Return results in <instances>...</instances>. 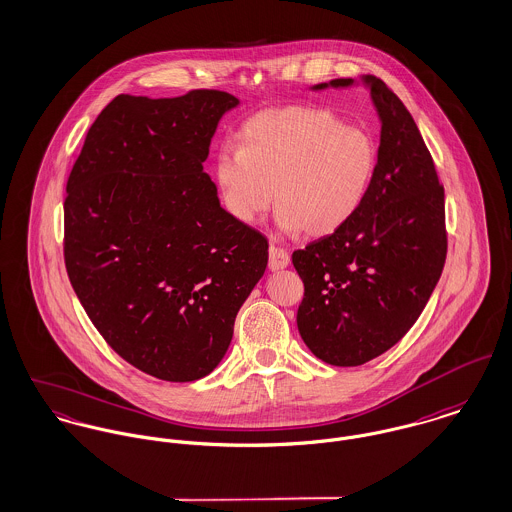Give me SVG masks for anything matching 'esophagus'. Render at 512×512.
Listing matches in <instances>:
<instances>
[{
	"label": "esophagus",
	"mask_w": 512,
	"mask_h": 512,
	"mask_svg": "<svg viewBox=\"0 0 512 512\" xmlns=\"http://www.w3.org/2000/svg\"><path fill=\"white\" fill-rule=\"evenodd\" d=\"M287 266H289V252L278 244H272L270 246V270L278 272Z\"/></svg>",
	"instance_id": "obj_1"
}]
</instances>
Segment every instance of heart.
Here are the masks:
<instances>
[{"label": "heart", "mask_w": 512, "mask_h": 512, "mask_svg": "<svg viewBox=\"0 0 512 512\" xmlns=\"http://www.w3.org/2000/svg\"><path fill=\"white\" fill-rule=\"evenodd\" d=\"M377 168L372 135L319 107L287 105L248 119L240 146L223 144L215 182L238 223H256L274 203L285 233L326 236L362 207Z\"/></svg>", "instance_id": "heart-1"}]
</instances>
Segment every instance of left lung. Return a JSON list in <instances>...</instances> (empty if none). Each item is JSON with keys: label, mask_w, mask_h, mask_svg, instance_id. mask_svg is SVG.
Listing matches in <instances>:
<instances>
[{"label": "left lung", "mask_w": 512, "mask_h": 512, "mask_svg": "<svg viewBox=\"0 0 512 512\" xmlns=\"http://www.w3.org/2000/svg\"><path fill=\"white\" fill-rule=\"evenodd\" d=\"M381 119L377 168L356 215L291 260L305 293L297 328L330 366H362L395 346L426 307L448 252L444 187L419 127L379 78L364 76ZM338 78L323 88H346Z\"/></svg>", "instance_id": "obj_1"}]
</instances>
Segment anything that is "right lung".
Returning <instances> with one entry per match:
<instances>
[{
    "instance_id": "obj_1",
    "label": "right lung",
    "mask_w": 512,
    "mask_h": 512,
    "mask_svg": "<svg viewBox=\"0 0 512 512\" xmlns=\"http://www.w3.org/2000/svg\"><path fill=\"white\" fill-rule=\"evenodd\" d=\"M238 99L117 95L93 121L66 184L64 264L105 342L140 372H213L268 266V240L238 223L203 172Z\"/></svg>"
}]
</instances>
